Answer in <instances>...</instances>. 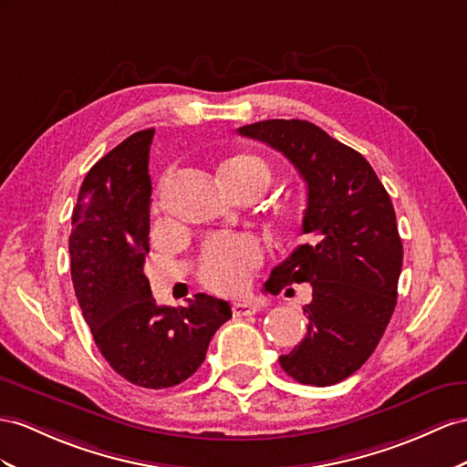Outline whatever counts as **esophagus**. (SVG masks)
Instances as JSON below:
<instances>
[{
	"label": "esophagus",
	"instance_id": "1",
	"mask_svg": "<svg viewBox=\"0 0 467 467\" xmlns=\"http://www.w3.org/2000/svg\"><path fill=\"white\" fill-rule=\"evenodd\" d=\"M258 312V306L250 300H241V302H234L233 304V314L236 317H243V316H253Z\"/></svg>",
	"mask_w": 467,
	"mask_h": 467
}]
</instances>
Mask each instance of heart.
Returning <instances> with one entry per match:
<instances>
[{
    "label": "heart",
    "mask_w": 467,
    "mask_h": 467,
    "mask_svg": "<svg viewBox=\"0 0 467 467\" xmlns=\"http://www.w3.org/2000/svg\"><path fill=\"white\" fill-rule=\"evenodd\" d=\"M248 175H262L268 179L266 165L254 155H234L226 160L219 177L223 183L238 182ZM262 262V246L254 236L248 234H221L214 236L202 248L199 262V278L209 290L219 294H233L243 290L250 274Z\"/></svg>",
    "instance_id": "1"
}]
</instances>
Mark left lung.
I'll use <instances>...</instances> for the list:
<instances>
[{"mask_svg":"<svg viewBox=\"0 0 467 467\" xmlns=\"http://www.w3.org/2000/svg\"><path fill=\"white\" fill-rule=\"evenodd\" d=\"M238 134L282 151L307 185L309 243L272 270L266 290L312 284L307 333L280 365L302 385H336L363 367L397 306L402 241L390 197L361 153L306 119H265Z\"/></svg>","mask_w":467,"mask_h":467,"instance_id":"obj_1","label":"left lung"}]
</instances>
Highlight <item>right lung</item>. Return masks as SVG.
Wrapping results in <instances>:
<instances>
[{"label": "right lung", "mask_w": 467, "mask_h": 467, "mask_svg": "<svg viewBox=\"0 0 467 467\" xmlns=\"http://www.w3.org/2000/svg\"><path fill=\"white\" fill-rule=\"evenodd\" d=\"M141 130L90 167L68 236L70 276L102 357L143 389H170L205 361L209 343L233 312L199 294L185 307L158 306L143 262L150 253V146Z\"/></svg>", "instance_id": "right-lung-1"}]
</instances>
